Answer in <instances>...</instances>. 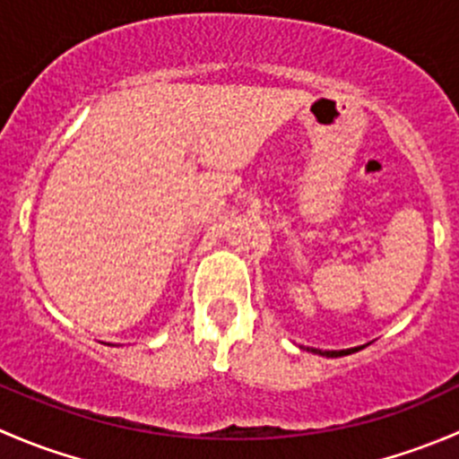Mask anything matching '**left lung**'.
<instances>
[{
    "label": "left lung",
    "instance_id": "1",
    "mask_svg": "<svg viewBox=\"0 0 459 459\" xmlns=\"http://www.w3.org/2000/svg\"><path fill=\"white\" fill-rule=\"evenodd\" d=\"M362 346H355V349H344V351H319V349H307L311 351V353H317V355H324V358H344V355H351L355 353V351H359Z\"/></svg>",
    "mask_w": 459,
    "mask_h": 459
}]
</instances>
